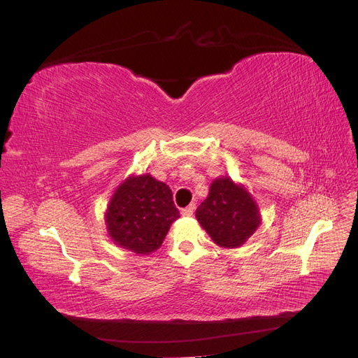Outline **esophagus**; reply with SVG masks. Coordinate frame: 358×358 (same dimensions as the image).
Masks as SVG:
<instances>
[{
	"mask_svg": "<svg viewBox=\"0 0 358 358\" xmlns=\"http://www.w3.org/2000/svg\"><path fill=\"white\" fill-rule=\"evenodd\" d=\"M194 209H196V204H189L188 208L182 209V215H183V216H192V213H194Z\"/></svg>",
	"mask_w": 358,
	"mask_h": 358,
	"instance_id": "obj_1",
	"label": "esophagus"
}]
</instances>
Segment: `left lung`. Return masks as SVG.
Returning a JSON list of instances; mask_svg holds the SVG:
<instances>
[{
	"mask_svg": "<svg viewBox=\"0 0 358 358\" xmlns=\"http://www.w3.org/2000/svg\"><path fill=\"white\" fill-rule=\"evenodd\" d=\"M196 218L221 248H239L262 224V213L245 185L230 176L216 178L209 196L199 206Z\"/></svg>",
	"mask_w": 358,
	"mask_h": 358,
	"instance_id": "left-lung-1",
	"label": "left lung"
}]
</instances>
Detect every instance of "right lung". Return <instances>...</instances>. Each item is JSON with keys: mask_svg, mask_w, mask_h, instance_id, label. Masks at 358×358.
<instances>
[{"mask_svg": "<svg viewBox=\"0 0 358 358\" xmlns=\"http://www.w3.org/2000/svg\"><path fill=\"white\" fill-rule=\"evenodd\" d=\"M179 216L167 183L145 173L128 176L117 185L107 204L104 222L115 245L148 255L161 246Z\"/></svg>", "mask_w": 358, "mask_h": 358, "instance_id": "right-lung-1", "label": "right lung"}]
</instances>
